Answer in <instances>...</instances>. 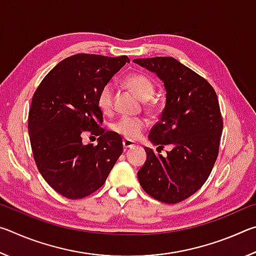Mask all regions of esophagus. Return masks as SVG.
Segmentation results:
<instances>
[{
  "label": "esophagus",
  "mask_w": 256,
  "mask_h": 256,
  "mask_svg": "<svg viewBox=\"0 0 256 256\" xmlns=\"http://www.w3.org/2000/svg\"><path fill=\"white\" fill-rule=\"evenodd\" d=\"M136 146V144H134L133 141L131 140H123V148L124 150H128L130 148H132V146Z\"/></svg>",
  "instance_id": "1"
}]
</instances>
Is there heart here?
I'll use <instances>...</instances> for the list:
<instances>
[{
    "mask_svg": "<svg viewBox=\"0 0 256 256\" xmlns=\"http://www.w3.org/2000/svg\"><path fill=\"white\" fill-rule=\"evenodd\" d=\"M125 86L132 92H136L142 100H148L154 94L156 86L154 81L149 76L141 73H133L130 74L124 80ZM97 105L104 114H110L114 110V86L112 84H106L102 86L97 96ZM151 108H158L157 102L152 100L150 104ZM146 120L141 118H130V116H123L112 124V130L116 134L126 138V140H136L140 138L141 133L144 131Z\"/></svg>",
    "mask_w": 256,
    "mask_h": 256,
    "instance_id": "heart-1",
    "label": "heart"
}]
</instances>
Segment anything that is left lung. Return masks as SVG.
Masks as SVG:
<instances>
[{"instance_id":"left-lung-1","label":"left lung","mask_w":256,"mask_h":256,"mask_svg":"<svg viewBox=\"0 0 256 256\" xmlns=\"http://www.w3.org/2000/svg\"><path fill=\"white\" fill-rule=\"evenodd\" d=\"M134 63L164 81L166 106L151 128L149 140L167 151V157L146 146V162L138 178L158 201L175 204L202 188L219 154L222 116L214 89L204 78L174 58H136Z\"/></svg>"}]
</instances>
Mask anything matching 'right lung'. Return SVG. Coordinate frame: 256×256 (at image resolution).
Returning a JSON list of instances; mask_svg holds the SVG:
<instances>
[{"mask_svg":"<svg viewBox=\"0 0 256 256\" xmlns=\"http://www.w3.org/2000/svg\"><path fill=\"white\" fill-rule=\"evenodd\" d=\"M128 62L126 55H72L52 68L34 92L28 116L34 159L60 196L78 200L96 192L122 154L120 136L100 126L97 96ZM84 132L100 136L97 146L82 144Z\"/></svg>","mask_w":256,"mask_h":256,"instance_id":"1","label":"right lung"}]
</instances>
